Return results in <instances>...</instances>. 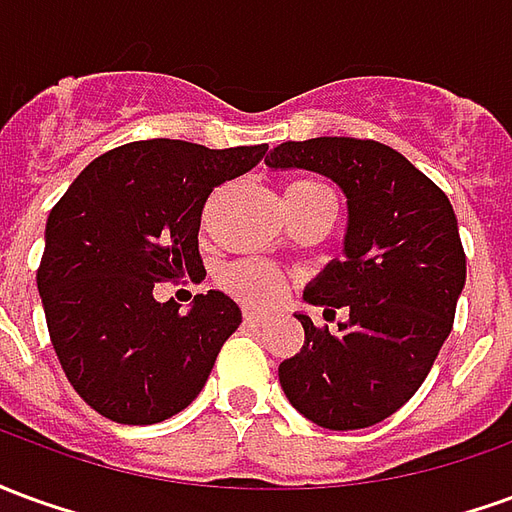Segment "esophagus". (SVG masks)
I'll use <instances>...</instances> for the list:
<instances>
[{"mask_svg":"<svg viewBox=\"0 0 512 512\" xmlns=\"http://www.w3.org/2000/svg\"><path fill=\"white\" fill-rule=\"evenodd\" d=\"M244 323L246 326H252V329H260V326H266L268 318L266 315H260V312H244Z\"/></svg>","mask_w":512,"mask_h":512,"instance_id":"esophagus-1","label":"esophagus"}]
</instances>
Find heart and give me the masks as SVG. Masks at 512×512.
<instances>
[{"instance_id":"1","label":"heart","mask_w":512,"mask_h":512,"mask_svg":"<svg viewBox=\"0 0 512 512\" xmlns=\"http://www.w3.org/2000/svg\"><path fill=\"white\" fill-rule=\"evenodd\" d=\"M326 186L318 180H293L285 189V200L310 194V191H323ZM222 288L227 293H233L235 299L244 301L249 307L257 310H268L274 307L282 293H285V277L279 274L277 268L268 266L263 260H238L233 266H227L222 271Z\"/></svg>"}]
</instances>
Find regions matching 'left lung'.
Returning <instances> with one entry per match:
<instances>
[{"label": "left lung", "instance_id": "8db88e82", "mask_svg": "<svg viewBox=\"0 0 512 512\" xmlns=\"http://www.w3.org/2000/svg\"><path fill=\"white\" fill-rule=\"evenodd\" d=\"M266 164L321 172L348 197L345 257L304 293L348 321L332 334L299 315L304 345L279 365V384L321 428H370L408 403L452 332L466 282L455 211L428 175L376 139L282 142Z\"/></svg>", "mask_w": 512, "mask_h": 512}]
</instances>
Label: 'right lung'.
<instances>
[{
  "label": "right lung",
  "instance_id": "add662e5",
  "mask_svg": "<svg viewBox=\"0 0 512 512\" xmlns=\"http://www.w3.org/2000/svg\"><path fill=\"white\" fill-rule=\"evenodd\" d=\"M266 150L142 139L87 164L51 208L38 268L46 326L71 386L101 417L153 425L200 395L241 310L208 290L180 315L153 288L205 274L202 208Z\"/></svg>",
  "mask_w": 512,
  "mask_h": 512
}]
</instances>
